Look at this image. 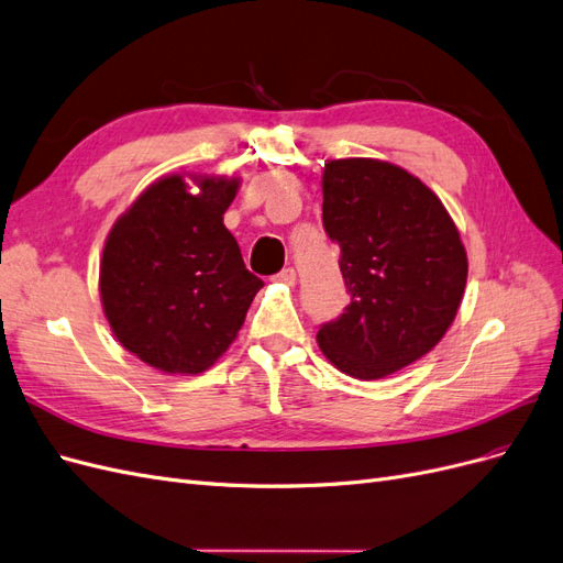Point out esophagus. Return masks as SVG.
<instances>
[{
  "label": "esophagus",
  "instance_id": "34e87169",
  "mask_svg": "<svg viewBox=\"0 0 563 563\" xmlns=\"http://www.w3.org/2000/svg\"><path fill=\"white\" fill-rule=\"evenodd\" d=\"M275 282L286 284V286H294L296 284V269L294 267H284L279 275H275Z\"/></svg>",
  "mask_w": 563,
  "mask_h": 563
}]
</instances>
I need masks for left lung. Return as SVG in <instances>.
<instances>
[{
    "instance_id": "obj_1",
    "label": "left lung",
    "mask_w": 563,
    "mask_h": 563,
    "mask_svg": "<svg viewBox=\"0 0 563 563\" xmlns=\"http://www.w3.org/2000/svg\"><path fill=\"white\" fill-rule=\"evenodd\" d=\"M321 192L350 305L317 343L338 371L378 380L444 338L465 294L467 253L441 199L397 164L329 159Z\"/></svg>"
}]
</instances>
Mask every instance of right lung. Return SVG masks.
I'll return each instance as SVG.
<instances>
[{
	"label": "right lung",
	"instance_id": "add662e5",
	"mask_svg": "<svg viewBox=\"0 0 563 563\" xmlns=\"http://www.w3.org/2000/svg\"><path fill=\"white\" fill-rule=\"evenodd\" d=\"M236 190L240 178L172 174L114 220L100 261V302L122 347L152 368L180 376L211 368L261 291L263 279L246 269L223 223Z\"/></svg>",
	"mask_w": 563,
	"mask_h": 563
}]
</instances>
